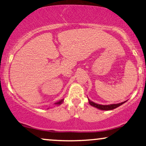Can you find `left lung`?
Wrapping results in <instances>:
<instances>
[{
	"instance_id": "left-lung-1",
	"label": "left lung",
	"mask_w": 146,
	"mask_h": 146,
	"mask_svg": "<svg viewBox=\"0 0 146 146\" xmlns=\"http://www.w3.org/2000/svg\"><path fill=\"white\" fill-rule=\"evenodd\" d=\"M88 101H89V104L91 105V106L95 107V108H98V109L102 110H113L114 108H117L122 105L123 104H124L125 102H126V101L125 102H123L121 103H119V104H108V105H102V104H97V103H95L92 101L90 100V99H88Z\"/></svg>"
}]
</instances>
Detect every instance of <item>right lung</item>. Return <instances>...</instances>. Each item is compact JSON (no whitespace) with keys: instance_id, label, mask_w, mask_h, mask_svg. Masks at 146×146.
I'll return each mask as SVG.
<instances>
[{"instance_id":"right-lung-1","label":"right lung","mask_w":146,"mask_h":146,"mask_svg":"<svg viewBox=\"0 0 146 146\" xmlns=\"http://www.w3.org/2000/svg\"><path fill=\"white\" fill-rule=\"evenodd\" d=\"M63 101H64V100L62 99V100H60V101H59V102L54 103V104H55V105H56V106H59V105H60L61 104H62V102H63Z\"/></svg>"}]
</instances>
